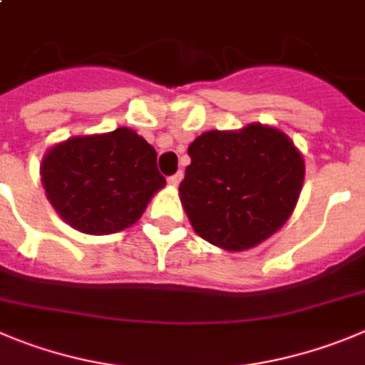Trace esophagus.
<instances>
[{
    "instance_id": "1",
    "label": "esophagus",
    "mask_w": 365,
    "mask_h": 365,
    "mask_svg": "<svg viewBox=\"0 0 365 365\" xmlns=\"http://www.w3.org/2000/svg\"><path fill=\"white\" fill-rule=\"evenodd\" d=\"M182 178H183V175L178 171L176 175H173V176H169V178H167V183H169V185H173V187H178L180 182H182Z\"/></svg>"
}]
</instances>
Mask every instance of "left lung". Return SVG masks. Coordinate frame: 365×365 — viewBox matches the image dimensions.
I'll return each mask as SVG.
<instances>
[{
  "label": "left lung",
  "instance_id": "left-lung-1",
  "mask_svg": "<svg viewBox=\"0 0 365 365\" xmlns=\"http://www.w3.org/2000/svg\"><path fill=\"white\" fill-rule=\"evenodd\" d=\"M187 153L180 198L192 229L209 243L247 250L294 212L304 160L279 129L250 124L241 131H207Z\"/></svg>",
  "mask_w": 365,
  "mask_h": 365
}]
</instances>
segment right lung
Masks as SVG:
<instances>
[{
    "label": "right lung",
    "mask_w": 365,
    "mask_h": 365,
    "mask_svg": "<svg viewBox=\"0 0 365 365\" xmlns=\"http://www.w3.org/2000/svg\"><path fill=\"white\" fill-rule=\"evenodd\" d=\"M41 182L59 216L93 236L131 227L165 185L153 145L128 128L52 148L43 158Z\"/></svg>",
    "instance_id": "obj_1"
}]
</instances>
